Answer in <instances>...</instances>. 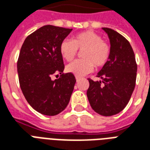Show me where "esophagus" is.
I'll list each match as a JSON object with an SVG mask.
<instances>
[{
    "mask_svg": "<svg viewBox=\"0 0 150 150\" xmlns=\"http://www.w3.org/2000/svg\"><path fill=\"white\" fill-rule=\"evenodd\" d=\"M75 79H76V81L78 82V80L79 79V77H78V76H75Z\"/></svg>",
    "mask_w": 150,
    "mask_h": 150,
    "instance_id": "1",
    "label": "esophagus"
}]
</instances>
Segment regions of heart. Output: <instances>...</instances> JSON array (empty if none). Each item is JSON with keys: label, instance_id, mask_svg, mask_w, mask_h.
<instances>
[{"label": "heart", "instance_id": "heart-1", "mask_svg": "<svg viewBox=\"0 0 150 150\" xmlns=\"http://www.w3.org/2000/svg\"><path fill=\"white\" fill-rule=\"evenodd\" d=\"M78 50H83L82 60H76L67 65L66 70L76 76H83L92 71L93 66L101 67L109 60L110 45L102 40L100 34L92 30L81 32L71 40H64L60 45L62 57L71 61L76 56Z\"/></svg>", "mask_w": 150, "mask_h": 150}]
</instances>
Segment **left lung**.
<instances>
[{
  "label": "left lung",
  "mask_w": 150,
  "mask_h": 150,
  "mask_svg": "<svg viewBox=\"0 0 150 150\" xmlns=\"http://www.w3.org/2000/svg\"><path fill=\"white\" fill-rule=\"evenodd\" d=\"M111 45L109 60L98 73L100 81L88 79V100L91 108L104 116L120 112L127 105L135 86L137 64L131 44L114 30L103 27Z\"/></svg>",
  "instance_id": "obj_1"
}]
</instances>
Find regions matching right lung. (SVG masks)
<instances>
[{
    "instance_id": "1",
    "label": "right lung",
    "mask_w": 150,
    "mask_h": 150,
    "mask_svg": "<svg viewBox=\"0 0 150 150\" xmlns=\"http://www.w3.org/2000/svg\"><path fill=\"white\" fill-rule=\"evenodd\" d=\"M72 29L45 25L25 39L17 62L20 88L34 110L45 116H56L67 107L74 90L75 75L64 74L60 52L61 42ZM60 73L59 79H51Z\"/></svg>"
}]
</instances>
